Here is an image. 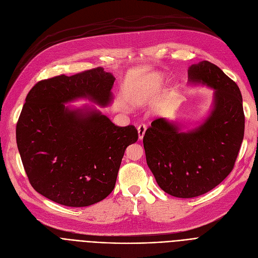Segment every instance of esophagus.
<instances>
[{"label":"esophagus","instance_id":"obj_1","mask_svg":"<svg viewBox=\"0 0 258 258\" xmlns=\"http://www.w3.org/2000/svg\"><path fill=\"white\" fill-rule=\"evenodd\" d=\"M145 131H146V125L145 124H140L138 126V134H139V140H142L143 137H144V134H145Z\"/></svg>","mask_w":258,"mask_h":258}]
</instances>
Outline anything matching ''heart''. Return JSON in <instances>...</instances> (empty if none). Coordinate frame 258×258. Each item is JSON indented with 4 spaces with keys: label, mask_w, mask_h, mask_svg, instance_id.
Masks as SVG:
<instances>
[{
    "label": "heart",
    "mask_w": 258,
    "mask_h": 258,
    "mask_svg": "<svg viewBox=\"0 0 258 258\" xmlns=\"http://www.w3.org/2000/svg\"><path fill=\"white\" fill-rule=\"evenodd\" d=\"M158 88H159V83H158V81H156V80L151 81V83L148 84L146 87H144V89L137 95L135 101H136V103H141L147 97H150V96H152L153 94H155L157 92Z\"/></svg>",
    "instance_id": "heart-1"
}]
</instances>
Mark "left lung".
<instances>
[{
    "label": "left lung",
    "instance_id": "obj_1",
    "mask_svg": "<svg viewBox=\"0 0 258 258\" xmlns=\"http://www.w3.org/2000/svg\"><path fill=\"white\" fill-rule=\"evenodd\" d=\"M188 78L215 90L209 117L187 133L158 118L143 137L147 165L158 185L166 194L183 199L204 195L228 177L245 133L241 94L231 78L208 60L189 68Z\"/></svg>",
    "mask_w": 258,
    "mask_h": 258
}]
</instances>
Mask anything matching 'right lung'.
Returning <instances> with one entry per match:
<instances>
[{"instance_id": "1", "label": "right lung", "mask_w": 258, "mask_h": 258, "mask_svg": "<svg viewBox=\"0 0 258 258\" xmlns=\"http://www.w3.org/2000/svg\"><path fill=\"white\" fill-rule=\"evenodd\" d=\"M114 81L111 73L95 68L40 80L29 91L17 123V144L38 194L60 205L86 207L113 191L126 147L138 140L137 128L63 103L85 97L107 105Z\"/></svg>"}]
</instances>
